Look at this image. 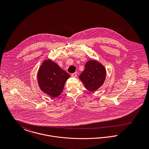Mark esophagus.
Wrapping results in <instances>:
<instances>
[{
	"label": "esophagus",
	"instance_id": "34e87169",
	"mask_svg": "<svg viewBox=\"0 0 149 149\" xmlns=\"http://www.w3.org/2000/svg\"><path fill=\"white\" fill-rule=\"evenodd\" d=\"M77 72H75V73H72V74H71V76H72V77H77Z\"/></svg>",
	"mask_w": 149,
	"mask_h": 149
}]
</instances>
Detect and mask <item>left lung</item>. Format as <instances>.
<instances>
[{
  "label": "left lung",
  "instance_id": "8db88e82",
  "mask_svg": "<svg viewBox=\"0 0 149 149\" xmlns=\"http://www.w3.org/2000/svg\"><path fill=\"white\" fill-rule=\"evenodd\" d=\"M106 75V69L102 64L95 60H90L85 64V69L79 78L85 88L93 92L103 85Z\"/></svg>",
  "mask_w": 149,
  "mask_h": 149
}]
</instances>
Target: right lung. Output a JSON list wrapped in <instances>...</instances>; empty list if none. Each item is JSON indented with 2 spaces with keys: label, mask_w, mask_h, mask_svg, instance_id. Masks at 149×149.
I'll return each mask as SVG.
<instances>
[{
  "label": "right lung",
  "mask_w": 149,
  "mask_h": 149,
  "mask_svg": "<svg viewBox=\"0 0 149 149\" xmlns=\"http://www.w3.org/2000/svg\"><path fill=\"white\" fill-rule=\"evenodd\" d=\"M38 81L41 89L53 97L62 93L66 81L70 75L51 60L45 61L38 73Z\"/></svg>",
  "instance_id": "right-lung-1"
}]
</instances>
